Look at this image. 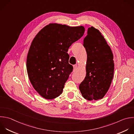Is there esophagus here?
Returning <instances> with one entry per match:
<instances>
[{"label":"esophagus","mask_w":134,"mask_h":134,"mask_svg":"<svg viewBox=\"0 0 134 134\" xmlns=\"http://www.w3.org/2000/svg\"><path fill=\"white\" fill-rule=\"evenodd\" d=\"M77 68V65L76 64V65H73V68H74V70H75Z\"/></svg>","instance_id":"obj_1"}]
</instances>
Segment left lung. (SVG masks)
<instances>
[{
    "mask_svg": "<svg viewBox=\"0 0 134 134\" xmlns=\"http://www.w3.org/2000/svg\"><path fill=\"white\" fill-rule=\"evenodd\" d=\"M83 46L87 53L86 74L79 89L85 99L98 100L107 92L113 78V54L100 31L93 27L88 28Z\"/></svg>",
    "mask_w": 134,
    "mask_h": 134,
    "instance_id": "1",
    "label": "left lung"
}]
</instances>
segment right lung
Wrapping results in <instances>:
<instances>
[{"instance_id":"obj_1","label":"right lung","mask_w":134,"mask_h":134,"mask_svg":"<svg viewBox=\"0 0 134 134\" xmlns=\"http://www.w3.org/2000/svg\"><path fill=\"white\" fill-rule=\"evenodd\" d=\"M84 31L83 26L50 24L34 39L27 55V70L31 84L43 98L52 99L62 93L73 69L69 63V48Z\"/></svg>"}]
</instances>
